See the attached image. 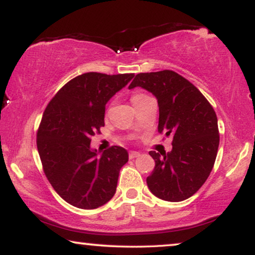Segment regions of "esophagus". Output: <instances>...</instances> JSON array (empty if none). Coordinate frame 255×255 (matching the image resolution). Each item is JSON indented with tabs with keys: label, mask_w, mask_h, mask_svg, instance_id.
Segmentation results:
<instances>
[{
	"label": "esophagus",
	"mask_w": 255,
	"mask_h": 255,
	"mask_svg": "<svg viewBox=\"0 0 255 255\" xmlns=\"http://www.w3.org/2000/svg\"><path fill=\"white\" fill-rule=\"evenodd\" d=\"M138 156H140V153L139 152H135V151L128 152V158L130 159H135V158H138Z\"/></svg>",
	"instance_id": "obj_1"
}]
</instances>
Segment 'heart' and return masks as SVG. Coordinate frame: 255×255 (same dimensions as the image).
<instances>
[{
	"label": "heart",
	"mask_w": 255,
	"mask_h": 255,
	"mask_svg": "<svg viewBox=\"0 0 255 255\" xmlns=\"http://www.w3.org/2000/svg\"><path fill=\"white\" fill-rule=\"evenodd\" d=\"M146 97H148L147 95H146V94L137 93V94H134V95L131 97V101H132V103H133V106H135V104H137V103L141 102L142 100H145Z\"/></svg>",
	"instance_id": "obj_1"
}]
</instances>
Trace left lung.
Here are the masks:
<instances>
[{"mask_svg": "<svg viewBox=\"0 0 255 255\" xmlns=\"http://www.w3.org/2000/svg\"><path fill=\"white\" fill-rule=\"evenodd\" d=\"M141 87L158 100V131L172 137V151H151L155 167L146 182L153 195L180 202L196 193L210 175L219 131L214 108L193 83L173 71L139 73L128 88Z\"/></svg>", "mask_w": 255, "mask_h": 255, "instance_id": "1", "label": "left lung"}]
</instances>
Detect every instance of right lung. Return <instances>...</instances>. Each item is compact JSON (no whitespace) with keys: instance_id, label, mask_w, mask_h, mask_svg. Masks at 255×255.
Returning a JSON list of instances; mask_svg holds the SVG:
<instances>
[{"instance_id":"1","label":"right lung","mask_w":255,"mask_h":255,"mask_svg":"<svg viewBox=\"0 0 255 255\" xmlns=\"http://www.w3.org/2000/svg\"><path fill=\"white\" fill-rule=\"evenodd\" d=\"M134 74L89 72L68 81L47 104L37 132L45 175L59 196L80 209H96L116 193L128 151L111 146L101 156L90 148L104 127L106 104Z\"/></svg>"}]
</instances>
